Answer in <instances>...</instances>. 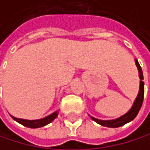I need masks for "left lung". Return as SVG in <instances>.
I'll return each instance as SVG.
<instances>
[{"instance_id":"1","label":"left lung","mask_w":150,"mask_h":150,"mask_svg":"<svg viewBox=\"0 0 150 150\" xmlns=\"http://www.w3.org/2000/svg\"><path fill=\"white\" fill-rule=\"evenodd\" d=\"M136 65L138 69V72H139V78H140V87H139V93L137 97V99L133 104L132 108L129 110V112H127V114L122 115L121 117H119L117 119H114V120H99V119H96L94 117H91L93 121H95L96 123L100 124L101 125H103V127H122V125H125L127 123H129L130 121L134 120L135 117L137 115L139 110H140L142 103H143V100H144V78H143V72L141 67L139 65L138 61L136 59Z\"/></svg>"}]
</instances>
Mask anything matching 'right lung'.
Here are the masks:
<instances>
[{"label":"right lung","mask_w":150,"mask_h":150,"mask_svg":"<svg viewBox=\"0 0 150 150\" xmlns=\"http://www.w3.org/2000/svg\"><path fill=\"white\" fill-rule=\"evenodd\" d=\"M57 116V112H55L52 115H50L43 119H38V120H25V119H19V118H15L12 116L16 122L20 123L21 125H25L26 127L30 128H37V127H45L47 124L51 123L54 119Z\"/></svg>","instance_id":"right-lung-1"}]
</instances>
